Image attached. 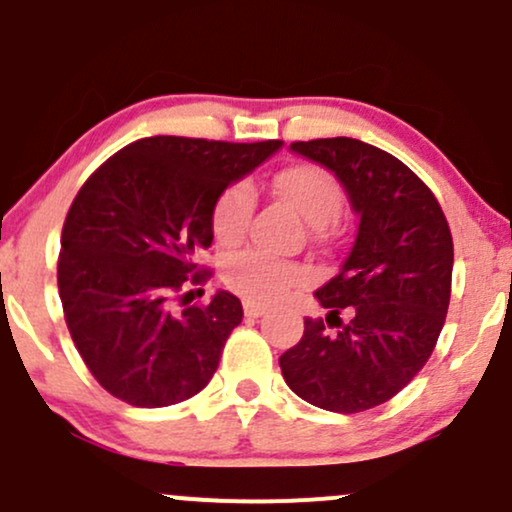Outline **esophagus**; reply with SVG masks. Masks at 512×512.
<instances>
[{
	"mask_svg": "<svg viewBox=\"0 0 512 512\" xmlns=\"http://www.w3.org/2000/svg\"><path fill=\"white\" fill-rule=\"evenodd\" d=\"M242 309H245V316H250V319H257V316H262L267 311L265 306L255 304V301H245V304H242Z\"/></svg>",
	"mask_w": 512,
	"mask_h": 512,
	"instance_id": "obj_1",
	"label": "esophagus"
}]
</instances>
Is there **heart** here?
I'll list each match as a JSON object with an SVG mask.
<instances>
[{"label":"heart","instance_id":"obj_1","mask_svg":"<svg viewBox=\"0 0 512 512\" xmlns=\"http://www.w3.org/2000/svg\"><path fill=\"white\" fill-rule=\"evenodd\" d=\"M274 191L297 208L301 218L314 228H324L341 211L343 193L338 181L316 164H292L277 171L272 179ZM252 193L250 186L230 184L215 198L211 211V230L215 240L233 245L242 238L250 218ZM309 272L292 260H279L262 250H242L228 257L223 279L230 289L255 304H272L287 297L294 287L306 282Z\"/></svg>","mask_w":512,"mask_h":512}]
</instances>
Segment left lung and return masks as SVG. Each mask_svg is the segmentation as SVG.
<instances>
[{"label":"left lung","mask_w":512,"mask_h":512,"mask_svg":"<svg viewBox=\"0 0 512 512\" xmlns=\"http://www.w3.org/2000/svg\"><path fill=\"white\" fill-rule=\"evenodd\" d=\"M292 152L338 176L358 233L316 299L326 319L279 358L309 405L365 412L392 400L432 355L451 299L454 242L439 201L410 166L351 137L294 142Z\"/></svg>","instance_id":"8db88e82"}]
</instances>
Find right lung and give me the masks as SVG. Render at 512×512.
<instances>
[{
	"mask_svg": "<svg viewBox=\"0 0 512 512\" xmlns=\"http://www.w3.org/2000/svg\"><path fill=\"white\" fill-rule=\"evenodd\" d=\"M282 147L147 137L112 154L80 186L58 255L63 316L93 378L132 407L184 402L211 383L242 304L218 292L198 257L213 242L220 193Z\"/></svg>",
	"mask_w": 512,
	"mask_h": 512,
	"instance_id": "add662e5",
	"label": "right lung"
}]
</instances>
